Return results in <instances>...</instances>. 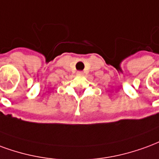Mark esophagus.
Here are the masks:
<instances>
[{
    "label": "esophagus",
    "mask_w": 159,
    "mask_h": 159,
    "mask_svg": "<svg viewBox=\"0 0 159 159\" xmlns=\"http://www.w3.org/2000/svg\"><path fill=\"white\" fill-rule=\"evenodd\" d=\"M77 75H83V72H82V71H79V72H77Z\"/></svg>",
    "instance_id": "34e87169"
}]
</instances>
